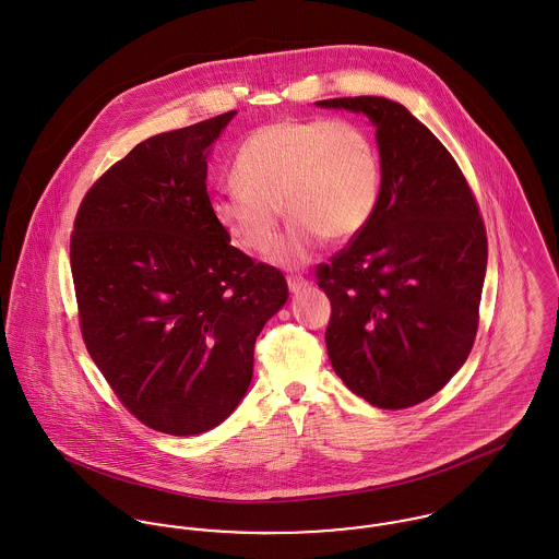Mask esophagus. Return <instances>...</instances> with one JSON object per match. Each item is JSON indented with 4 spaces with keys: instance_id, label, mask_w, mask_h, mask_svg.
Returning a JSON list of instances; mask_svg holds the SVG:
<instances>
[{
    "instance_id": "34e87169",
    "label": "esophagus",
    "mask_w": 559,
    "mask_h": 559,
    "mask_svg": "<svg viewBox=\"0 0 559 559\" xmlns=\"http://www.w3.org/2000/svg\"><path fill=\"white\" fill-rule=\"evenodd\" d=\"M286 282H288V290H290L293 295H299L301 290H306V288L310 286V282H308L306 277H301V275H288Z\"/></svg>"
}]
</instances>
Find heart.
<instances>
[{"mask_svg":"<svg viewBox=\"0 0 559 559\" xmlns=\"http://www.w3.org/2000/svg\"><path fill=\"white\" fill-rule=\"evenodd\" d=\"M233 180L211 200L226 237L249 253H266L284 206L293 219L273 260L301 266L322 240L355 239L370 224L383 171L379 148L359 122L284 118L240 144Z\"/></svg>","mask_w":559,"mask_h":559,"instance_id":"1","label":"heart"}]
</instances>
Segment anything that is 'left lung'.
I'll use <instances>...</instances> for the list:
<instances>
[{
  "label": "left lung",
  "mask_w": 559,
  "mask_h": 559,
  "mask_svg": "<svg viewBox=\"0 0 559 559\" xmlns=\"http://www.w3.org/2000/svg\"><path fill=\"white\" fill-rule=\"evenodd\" d=\"M377 127L381 198L370 224L317 269L331 301L326 353L344 385L379 408L435 396L478 331L486 230L448 148L383 96L317 100Z\"/></svg>",
  "instance_id": "obj_1"
}]
</instances>
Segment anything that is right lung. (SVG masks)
<instances>
[{
	"label": "right lung",
	"mask_w": 559,
	"mask_h": 559,
	"mask_svg": "<svg viewBox=\"0 0 559 559\" xmlns=\"http://www.w3.org/2000/svg\"><path fill=\"white\" fill-rule=\"evenodd\" d=\"M235 114L138 144L90 187L71 235L90 357L131 415L174 437L239 406L255 337L288 299L282 271L233 247L211 213L206 159Z\"/></svg>",
	"instance_id": "add662e5"
}]
</instances>
